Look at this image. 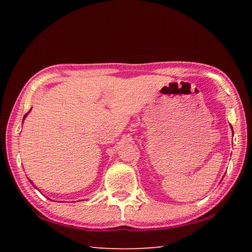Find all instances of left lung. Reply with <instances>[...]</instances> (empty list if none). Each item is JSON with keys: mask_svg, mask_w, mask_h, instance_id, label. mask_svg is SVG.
<instances>
[{"mask_svg": "<svg viewBox=\"0 0 252 252\" xmlns=\"http://www.w3.org/2000/svg\"><path fill=\"white\" fill-rule=\"evenodd\" d=\"M231 128H232V127H231Z\"/></svg>", "mask_w": 252, "mask_h": 252, "instance_id": "left-lung-1", "label": "left lung"}]
</instances>
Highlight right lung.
I'll return each mask as SVG.
<instances>
[{"label":"right lung","mask_w":252,"mask_h":252,"mask_svg":"<svg viewBox=\"0 0 252 252\" xmlns=\"http://www.w3.org/2000/svg\"><path fill=\"white\" fill-rule=\"evenodd\" d=\"M26 116H27V114H25V116H24V119L26 118ZM24 119H23V121H24Z\"/></svg>","instance_id":"obj_1"}]
</instances>
